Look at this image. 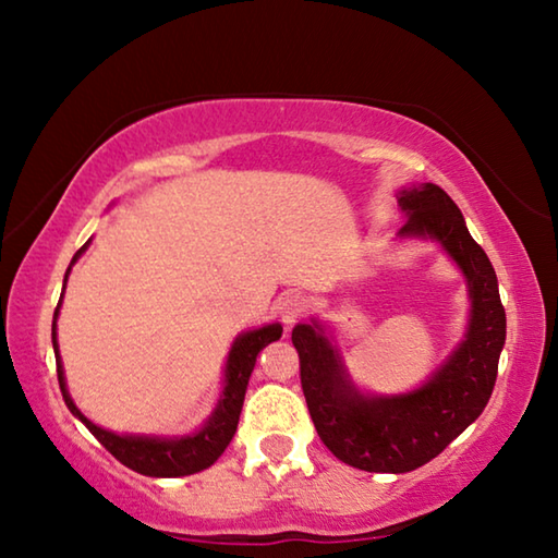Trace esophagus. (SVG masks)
<instances>
[{"instance_id":"1","label":"esophagus","mask_w":558,"mask_h":558,"mask_svg":"<svg viewBox=\"0 0 558 558\" xmlns=\"http://www.w3.org/2000/svg\"><path fill=\"white\" fill-rule=\"evenodd\" d=\"M280 317H282V323H286L288 327L290 325H295L298 319L305 315V310H307V300L302 298V295H298V292H292V295H288V298H282V302H280Z\"/></svg>"}]
</instances>
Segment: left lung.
I'll return each mask as SVG.
<instances>
[{
    "instance_id": "1",
    "label": "left lung",
    "mask_w": 558,
    "mask_h": 558,
    "mask_svg": "<svg viewBox=\"0 0 558 558\" xmlns=\"http://www.w3.org/2000/svg\"><path fill=\"white\" fill-rule=\"evenodd\" d=\"M399 206L409 214L401 235L436 239L465 272L472 300L465 342L418 391L366 399L347 381L323 327L313 323L292 329L302 393L317 436L335 458L366 472H411L440 456L485 411L507 335L495 268L456 202L440 186L421 184L401 189Z\"/></svg>"
}]
</instances>
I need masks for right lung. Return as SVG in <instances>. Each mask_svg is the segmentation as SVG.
<instances>
[{"mask_svg": "<svg viewBox=\"0 0 558 558\" xmlns=\"http://www.w3.org/2000/svg\"><path fill=\"white\" fill-rule=\"evenodd\" d=\"M86 245H83V248H86ZM83 248L75 253V258L81 256ZM56 315L59 313H53L51 337H53V352H56V374H59V386H61L65 405H69L73 415H78V418L86 423V428L98 438L100 446L106 448L112 458L120 460L125 468L147 477L194 475V472L206 470L219 460V456L233 438L235 426H239V415L245 399V386H248L251 372L253 366H256V356L260 354L263 347L276 342V339H280L282 335L280 325H268V327L253 329V332H245L235 339L229 354V364H226L223 399L219 401V405H216L209 423H206L196 436L179 438V440H162V438H145V436H118V433L102 430L75 409L73 399L69 396V391H65L59 344H56Z\"/></svg>", "mask_w": 558, "mask_h": 558, "instance_id": "add662e5", "label": "right lung"}]
</instances>
